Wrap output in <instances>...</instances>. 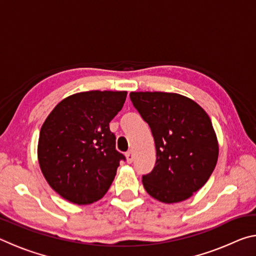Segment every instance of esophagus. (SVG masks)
Segmentation results:
<instances>
[{
  "label": "esophagus",
  "instance_id": "1",
  "mask_svg": "<svg viewBox=\"0 0 256 256\" xmlns=\"http://www.w3.org/2000/svg\"><path fill=\"white\" fill-rule=\"evenodd\" d=\"M125 156H126V160H128V164H131V162H133V159H134V154H133V152L131 150L130 151H128L126 154H125Z\"/></svg>",
  "mask_w": 256,
  "mask_h": 256
}]
</instances>
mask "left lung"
<instances>
[{
    "mask_svg": "<svg viewBox=\"0 0 256 256\" xmlns=\"http://www.w3.org/2000/svg\"><path fill=\"white\" fill-rule=\"evenodd\" d=\"M152 133L157 160L142 176L146 192L164 203L184 201L204 185L218 160L211 120L196 102L178 94L131 92Z\"/></svg>",
    "mask_w": 256,
    "mask_h": 256,
    "instance_id": "left-lung-1",
    "label": "left lung"
}]
</instances>
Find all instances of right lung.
<instances>
[{"label":"right lung","mask_w":256,"mask_h":256,"mask_svg":"<svg viewBox=\"0 0 256 256\" xmlns=\"http://www.w3.org/2000/svg\"><path fill=\"white\" fill-rule=\"evenodd\" d=\"M126 92H86L63 99L47 116L38 141V162L47 183L76 204L105 196L123 154L115 148L110 120Z\"/></svg>","instance_id":"1"}]
</instances>
